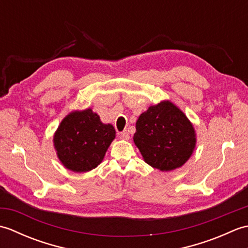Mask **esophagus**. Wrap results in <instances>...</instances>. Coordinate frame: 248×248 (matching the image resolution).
Wrapping results in <instances>:
<instances>
[{"label":"esophagus","instance_id":"obj_1","mask_svg":"<svg viewBox=\"0 0 248 248\" xmlns=\"http://www.w3.org/2000/svg\"><path fill=\"white\" fill-rule=\"evenodd\" d=\"M119 139L121 140H129L130 139V134L128 131H124V132L119 133Z\"/></svg>","mask_w":248,"mask_h":248}]
</instances>
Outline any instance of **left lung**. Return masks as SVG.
<instances>
[{
  "label": "left lung",
  "mask_w": 248,
  "mask_h": 248,
  "mask_svg": "<svg viewBox=\"0 0 248 248\" xmlns=\"http://www.w3.org/2000/svg\"><path fill=\"white\" fill-rule=\"evenodd\" d=\"M133 140L147 164L162 171L181 167L196 144L192 124L170 101L150 107L140 116Z\"/></svg>",
  "instance_id": "left-lung-1"
}]
</instances>
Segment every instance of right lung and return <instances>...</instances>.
<instances>
[{
  "label": "right lung",
  "mask_w": 248,
  "mask_h": 248,
  "mask_svg": "<svg viewBox=\"0 0 248 248\" xmlns=\"http://www.w3.org/2000/svg\"><path fill=\"white\" fill-rule=\"evenodd\" d=\"M115 134L113 125L102 124L91 108L70 113L54 135L57 156L68 170L89 171L102 162Z\"/></svg>",
  "instance_id": "obj_1"
}]
</instances>
